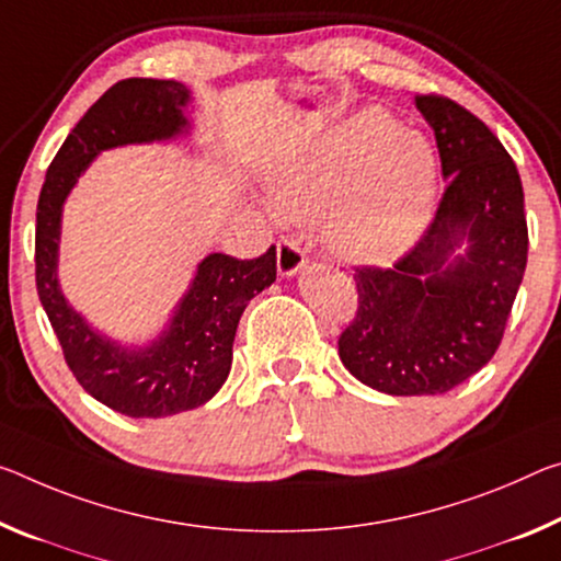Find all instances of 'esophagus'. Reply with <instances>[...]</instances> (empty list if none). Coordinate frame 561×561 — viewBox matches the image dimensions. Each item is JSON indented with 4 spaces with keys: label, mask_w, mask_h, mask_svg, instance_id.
Instances as JSON below:
<instances>
[{
    "label": "esophagus",
    "mask_w": 561,
    "mask_h": 561,
    "mask_svg": "<svg viewBox=\"0 0 561 561\" xmlns=\"http://www.w3.org/2000/svg\"><path fill=\"white\" fill-rule=\"evenodd\" d=\"M307 266V256L301 252V247L297 242H284L277 244V272L279 277L289 279V277H297V274L305 270Z\"/></svg>",
    "instance_id": "34e87169"
}]
</instances>
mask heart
I'll list each match as a JSON object with an SVG mask.
<instances>
[{
    "mask_svg": "<svg viewBox=\"0 0 561 561\" xmlns=\"http://www.w3.org/2000/svg\"><path fill=\"white\" fill-rule=\"evenodd\" d=\"M439 162L434 145L381 110H362L284 157L264 174L279 217L324 215L329 252L357 266H387L430 227Z\"/></svg>",
    "mask_w": 561,
    "mask_h": 561,
    "instance_id": "obj_1",
    "label": "heart"
}]
</instances>
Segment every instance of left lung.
I'll list each match as a JSON object with an SVG mask.
<instances>
[{
    "instance_id": "1",
    "label": "left lung",
    "mask_w": 561,
    "mask_h": 561,
    "mask_svg": "<svg viewBox=\"0 0 561 561\" xmlns=\"http://www.w3.org/2000/svg\"><path fill=\"white\" fill-rule=\"evenodd\" d=\"M447 182L422 242L394 270H359V309L340 336L352 377L392 397L444 394L494 357L527 266L517 167L484 122L414 96Z\"/></svg>"
}]
</instances>
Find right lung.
<instances>
[{
    "label": "right lung",
    "instance_id": "obj_1",
    "mask_svg": "<svg viewBox=\"0 0 561 561\" xmlns=\"http://www.w3.org/2000/svg\"><path fill=\"white\" fill-rule=\"evenodd\" d=\"M192 89L174 79H122L69 131L37 204V291L65 359L84 392L135 420H162L207 404L232 369L239 317L277 279V252L234 260L211 252L147 342L114 340L69 305L59 282L61 215L89 164L106 149L192 135Z\"/></svg>",
    "mask_w": 561,
    "mask_h": 561
}]
</instances>
